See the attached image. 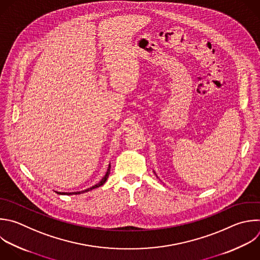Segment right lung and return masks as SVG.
Wrapping results in <instances>:
<instances>
[{
  "mask_svg": "<svg viewBox=\"0 0 260 260\" xmlns=\"http://www.w3.org/2000/svg\"><path fill=\"white\" fill-rule=\"evenodd\" d=\"M110 168H111V165H110V163H109V165H108V168H107V171H106V175L102 178V180L98 183V184H96V185H94L93 187H90V188H88V189H85V190H82V191H78V192H68V193H65V192H56L57 194H60V195H79V194H83V193H86V192H89V191H92V190H94V189H96V188H99V187H101L102 185H104L105 184V182L107 181V179H108V177H109V174H110Z\"/></svg>",
  "mask_w": 260,
  "mask_h": 260,
  "instance_id": "add662e5",
  "label": "right lung"
}]
</instances>
